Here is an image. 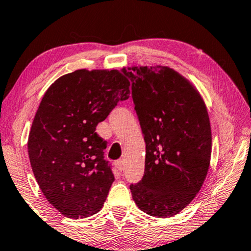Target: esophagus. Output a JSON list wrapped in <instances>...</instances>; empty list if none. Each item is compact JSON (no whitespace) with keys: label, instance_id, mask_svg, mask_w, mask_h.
<instances>
[{"label":"esophagus","instance_id":"1","mask_svg":"<svg viewBox=\"0 0 251 251\" xmlns=\"http://www.w3.org/2000/svg\"><path fill=\"white\" fill-rule=\"evenodd\" d=\"M115 167L118 168V170L122 171L123 169H125V162H123L122 160H119V161H116V162H115Z\"/></svg>","mask_w":251,"mask_h":251}]
</instances>
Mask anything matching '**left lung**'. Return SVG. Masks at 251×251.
I'll return each mask as SVG.
<instances>
[{
	"label": "left lung",
	"instance_id": "1",
	"mask_svg": "<svg viewBox=\"0 0 251 251\" xmlns=\"http://www.w3.org/2000/svg\"><path fill=\"white\" fill-rule=\"evenodd\" d=\"M131 95L146 144L142 180L132 199L150 216L168 218L191 203L207 176L211 128L207 107L191 82L173 68L128 67Z\"/></svg>",
	"mask_w": 251,
	"mask_h": 251
}]
</instances>
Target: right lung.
Returning a JSON list of instances; mask_svg holds the SVG:
<instances>
[{"label":"right lung","instance_id":"right-lung-1","mask_svg":"<svg viewBox=\"0 0 251 251\" xmlns=\"http://www.w3.org/2000/svg\"><path fill=\"white\" fill-rule=\"evenodd\" d=\"M129 85L123 70H77L54 81L40 102L28 136L30 166L49 203L68 218L104 205L114 175L96 126L129 98Z\"/></svg>","mask_w":251,"mask_h":251}]
</instances>
